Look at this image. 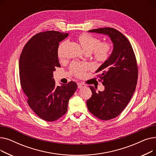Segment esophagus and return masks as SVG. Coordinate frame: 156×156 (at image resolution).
Returning a JSON list of instances; mask_svg holds the SVG:
<instances>
[{"mask_svg":"<svg viewBox=\"0 0 156 156\" xmlns=\"http://www.w3.org/2000/svg\"><path fill=\"white\" fill-rule=\"evenodd\" d=\"M86 85L82 83H78V88H84L85 87Z\"/></svg>","mask_w":156,"mask_h":156,"instance_id":"esophagus-1","label":"esophagus"}]
</instances>
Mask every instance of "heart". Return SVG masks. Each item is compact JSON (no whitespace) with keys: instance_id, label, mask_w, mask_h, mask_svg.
<instances>
[{"instance_id":"obj_1","label":"heart","mask_w":156,"mask_h":156,"mask_svg":"<svg viewBox=\"0 0 156 156\" xmlns=\"http://www.w3.org/2000/svg\"><path fill=\"white\" fill-rule=\"evenodd\" d=\"M78 40L81 47L86 53L93 54L94 58L99 62H105L111 55L112 47L108 42H101L100 39L89 34H82L78 37ZM66 42L60 44L57 50V54L61 58L64 56V49ZM90 66L88 63L80 64L73 62L70 67L71 72L75 73L78 76H82L85 71L88 69Z\"/></svg>"}]
</instances>
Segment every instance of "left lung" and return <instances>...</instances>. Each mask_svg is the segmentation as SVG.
I'll use <instances>...</instances> for the list:
<instances>
[{"label": "left lung", "instance_id": "1", "mask_svg": "<svg viewBox=\"0 0 156 156\" xmlns=\"http://www.w3.org/2000/svg\"><path fill=\"white\" fill-rule=\"evenodd\" d=\"M109 36L113 44L112 52L96 71L104 86V90L97 92L89 86L92 95L87 101L89 111L99 119L109 120L119 116L129 103L135 90L138 68L132 45L121 32L112 28L89 30Z\"/></svg>", "mask_w": 156, "mask_h": 156}]
</instances>
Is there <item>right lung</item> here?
I'll use <instances>...</instances> for the list:
<instances>
[{
	"label": "right lung",
	"mask_w": 156,
	"mask_h": 156,
	"mask_svg": "<svg viewBox=\"0 0 156 156\" xmlns=\"http://www.w3.org/2000/svg\"><path fill=\"white\" fill-rule=\"evenodd\" d=\"M55 31L40 32L24 45L19 62L20 83L34 112L47 121H54L66 113L71 97L77 84L56 86L53 78L55 68H60L57 50L59 42L68 36Z\"/></svg>",
	"instance_id": "1"
}]
</instances>
